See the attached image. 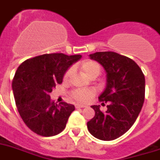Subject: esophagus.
<instances>
[{
	"label": "esophagus",
	"mask_w": 160,
	"mask_h": 160,
	"mask_svg": "<svg viewBox=\"0 0 160 160\" xmlns=\"http://www.w3.org/2000/svg\"><path fill=\"white\" fill-rule=\"evenodd\" d=\"M76 108H83V107H86V106L84 105H81V104H76L75 105Z\"/></svg>",
	"instance_id": "34e87169"
}]
</instances>
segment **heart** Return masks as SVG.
<instances>
[{
    "label": "heart",
    "instance_id": "1",
    "mask_svg": "<svg viewBox=\"0 0 160 160\" xmlns=\"http://www.w3.org/2000/svg\"><path fill=\"white\" fill-rule=\"evenodd\" d=\"M81 70L87 74L88 77L91 78H97L99 75L102 72L101 65L96 61L94 60H85L80 64ZM72 73V69L70 68L66 71L64 74V80H66L70 77ZM96 94V91L93 88H87V89H76L73 91H72L71 96L73 99H75L79 102H87L91 98L94 97Z\"/></svg>",
    "mask_w": 160,
    "mask_h": 160
}]
</instances>
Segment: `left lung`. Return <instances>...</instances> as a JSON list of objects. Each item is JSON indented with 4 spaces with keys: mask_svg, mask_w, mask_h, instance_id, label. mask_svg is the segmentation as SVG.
Listing matches in <instances>:
<instances>
[{
    "mask_svg": "<svg viewBox=\"0 0 160 160\" xmlns=\"http://www.w3.org/2000/svg\"><path fill=\"white\" fill-rule=\"evenodd\" d=\"M107 71V87L98 97L108 103L107 110L100 111L99 106H91L95 115L87 122L93 136L104 141L114 140L125 134L140 113L145 98V78L135 61L111 51L90 54Z\"/></svg>",
    "mask_w": 160,
    "mask_h": 160,
    "instance_id": "1",
    "label": "left lung"
}]
</instances>
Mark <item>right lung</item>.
<instances>
[{
    "label": "right lung",
    "mask_w": 160,
    "mask_h": 160,
    "mask_svg": "<svg viewBox=\"0 0 160 160\" xmlns=\"http://www.w3.org/2000/svg\"><path fill=\"white\" fill-rule=\"evenodd\" d=\"M82 55L46 53L25 60L18 66L12 79L17 108L23 122L37 135H56L65 129L74 106L50 99L49 94L73 63Z\"/></svg>",
    "instance_id": "obj_1"
}]
</instances>
